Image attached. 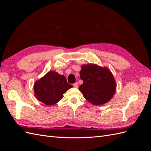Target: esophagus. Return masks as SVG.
<instances>
[{"label":"esophagus","mask_w":151,"mask_h":151,"mask_svg":"<svg viewBox=\"0 0 151 151\" xmlns=\"http://www.w3.org/2000/svg\"><path fill=\"white\" fill-rule=\"evenodd\" d=\"M73 86H74V87H75V88H77V87H78V83H76L73 84Z\"/></svg>","instance_id":"esophagus-1"}]
</instances>
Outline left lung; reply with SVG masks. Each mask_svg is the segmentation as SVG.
<instances>
[{
	"label": "left lung",
	"instance_id": "8db88e82",
	"mask_svg": "<svg viewBox=\"0 0 151 151\" xmlns=\"http://www.w3.org/2000/svg\"><path fill=\"white\" fill-rule=\"evenodd\" d=\"M80 78L83 84L79 91L84 98L94 105H102L110 101L116 89L115 79L107 67L96 64L83 65Z\"/></svg>",
	"mask_w": 151,
	"mask_h": 151
}]
</instances>
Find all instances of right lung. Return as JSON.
Wrapping results in <instances>:
<instances>
[{
    "mask_svg": "<svg viewBox=\"0 0 151 151\" xmlns=\"http://www.w3.org/2000/svg\"><path fill=\"white\" fill-rule=\"evenodd\" d=\"M65 77L55 71H49L34 84L35 96L38 101L51 106L63 98V94L72 88Z\"/></svg>",
    "mask_w": 151,
    "mask_h": 151,
    "instance_id": "obj_1",
    "label": "right lung"
}]
</instances>
